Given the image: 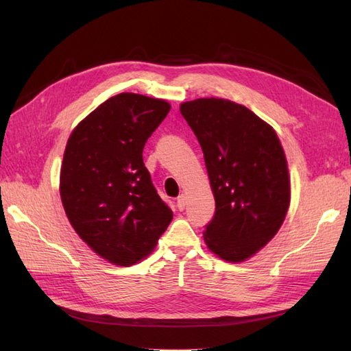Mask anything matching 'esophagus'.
Wrapping results in <instances>:
<instances>
[{"label": "esophagus", "mask_w": 351, "mask_h": 351, "mask_svg": "<svg viewBox=\"0 0 351 351\" xmlns=\"http://www.w3.org/2000/svg\"><path fill=\"white\" fill-rule=\"evenodd\" d=\"M186 205H187V197H186V195H180V196L177 197V208H178L180 210H183V209L186 208Z\"/></svg>", "instance_id": "34e87169"}]
</instances>
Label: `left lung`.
<instances>
[{"label": "left lung", "mask_w": 351, "mask_h": 351, "mask_svg": "<svg viewBox=\"0 0 351 351\" xmlns=\"http://www.w3.org/2000/svg\"><path fill=\"white\" fill-rule=\"evenodd\" d=\"M180 112L202 146L215 215L204 231L210 252L243 262L277 234L290 206V177L272 127L221 98L183 102Z\"/></svg>", "instance_id": "obj_1"}]
</instances>
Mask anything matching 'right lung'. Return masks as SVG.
<instances>
[{"label": "right lung", "mask_w": 351, "mask_h": 351, "mask_svg": "<svg viewBox=\"0 0 351 351\" xmlns=\"http://www.w3.org/2000/svg\"><path fill=\"white\" fill-rule=\"evenodd\" d=\"M164 99L120 93L71 132L62 158L60 195L71 227L114 265L149 254L173 219L143 164L146 141L169 112Z\"/></svg>", "instance_id": "add662e5"}]
</instances>
